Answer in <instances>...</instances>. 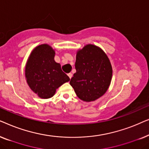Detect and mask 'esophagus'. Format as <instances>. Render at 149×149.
Listing matches in <instances>:
<instances>
[{"mask_svg": "<svg viewBox=\"0 0 149 149\" xmlns=\"http://www.w3.org/2000/svg\"><path fill=\"white\" fill-rule=\"evenodd\" d=\"M68 76L69 77V78H70V79H71V78H72V73H68Z\"/></svg>", "mask_w": 149, "mask_h": 149, "instance_id": "obj_1", "label": "esophagus"}]
</instances>
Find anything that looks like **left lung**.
<instances>
[{
    "mask_svg": "<svg viewBox=\"0 0 149 149\" xmlns=\"http://www.w3.org/2000/svg\"><path fill=\"white\" fill-rule=\"evenodd\" d=\"M75 69L70 84L81 100L95 101L107 92L111 85L113 68L100 47L88 44L77 51Z\"/></svg>",
    "mask_w": 149,
    "mask_h": 149,
    "instance_id": "8db88e82",
    "label": "left lung"
}]
</instances>
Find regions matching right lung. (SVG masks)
<instances>
[{
    "label": "right lung",
    "instance_id": "add662e5",
    "mask_svg": "<svg viewBox=\"0 0 149 149\" xmlns=\"http://www.w3.org/2000/svg\"><path fill=\"white\" fill-rule=\"evenodd\" d=\"M56 52L49 45L36 46L30 53L25 66L26 82L40 98L54 96L70 78L62 70L61 65L54 60Z\"/></svg>",
    "mask_w": 149,
    "mask_h": 149
}]
</instances>
